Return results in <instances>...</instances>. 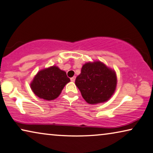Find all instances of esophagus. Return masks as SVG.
Returning a JSON list of instances; mask_svg holds the SVG:
<instances>
[{
  "mask_svg": "<svg viewBox=\"0 0 153 153\" xmlns=\"http://www.w3.org/2000/svg\"><path fill=\"white\" fill-rule=\"evenodd\" d=\"M75 79H76V77H71V82H74Z\"/></svg>",
  "mask_w": 153,
  "mask_h": 153,
  "instance_id": "1",
  "label": "esophagus"
}]
</instances>
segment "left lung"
Returning a JSON list of instances; mask_svg holds the SVG:
<instances>
[{"mask_svg":"<svg viewBox=\"0 0 153 153\" xmlns=\"http://www.w3.org/2000/svg\"><path fill=\"white\" fill-rule=\"evenodd\" d=\"M75 83L86 102L95 104L106 102L112 96L117 77L114 71L97 61L84 65Z\"/></svg>","mask_w":153,"mask_h":153,"instance_id":"1","label":"left lung"}]
</instances>
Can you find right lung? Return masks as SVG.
<instances>
[{"label": "right lung", "mask_w": 153, "mask_h": 153, "mask_svg": "<svg viewBox=\"0 0 153 153\" xmlns=\"http://www.w3.org/2000/svg\"><path fill=\"white\" fill-rule=\"evenodd\" d=\"M69 82L65 71L53 66L36 74L31 83V88L40 98L53 100L60 95L64 86Z\"/></svg>", "instance_id": "1"}]
</instances>
